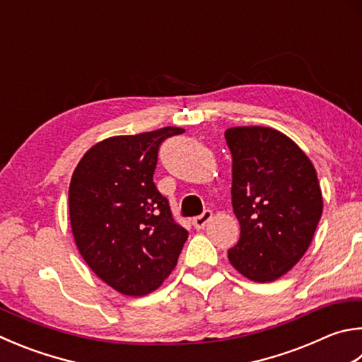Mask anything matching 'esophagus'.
I'll return each mask as SVG.
<instances>
[{"label": "esophagus", "mask_w": 362, "mask_h": 362, "mask_svg": "<svg viewBox=\"0 0 362 362\" xmlns=\"http://www.w3.org/2000/svg\"><path fill=\"white\" fill-rule=\"evenodd\" d=\"M212 216H214L212 210H204L202 215L194 216V218H193V226L196 229H204V228H206L207 223L212 220Z\"/></svg>", "instance_id": "1"}]
</instances>
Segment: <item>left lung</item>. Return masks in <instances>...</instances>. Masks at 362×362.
Here are the masks:
<instances>
[{
  "instance_id": "obj_1",
  "label": "left lung",
  "mask_w": 362,
  "mask_h": 362,
  "mask_svg": "<svg viewBox=\"0 0 362 362\" xmlns=\"http://www.w3.org/2000/svg\"><path fill=\"white\" fill-rule=\"evenodd\" d=\"M233 155L231 201L240 225L228 259L245 279L267 284L298 264L323 214L312 161L286 134L269 127L225 131Z\"/></svg>"
}]
</instances>
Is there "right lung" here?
Here are the masks:
<instances>
[{
    "label": "right lung",
    "mask_w": 362,
    "mask_h": 362,
    "mask_svg": "<svg viewBox=\"0 0 362 362\" xmlns=\"http://www.w3.org/2000/svg\"><path fill=\"white\" fill-rule=\"evenodd\" d=\"M182 133L164 127L107 137L87 150L72 173L69 221L78 253L120 294L160 288L188 239L153 183L160 144Z\"/></svg>",
    "instance_id": "obj_1"
}]
</instances>
